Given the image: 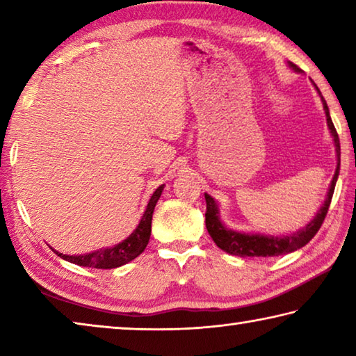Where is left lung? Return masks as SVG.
I'll list each match as a JSON object with an SVG mask.
<instances>
[{
    "mask_svg": "<svg viewBox=\"0 0 356 356\" xmlns=\"http://www.w3.org/2000/svg\"><path fill=\"white\" fill-rule=\"evenodd\" d=\"M287 65L292 70L297 72V74H301V69H298L293 63L287 61ZM312 84H314V88L317 89V92L322 99L325 116H327V125L331 136H333V143L336 147L337 165H336L333 180H331L330 188L327 191V197H325V201L321 206V209H318V212L314 215V218H312L305 227L298 229L297 232L287 234V236H268V234L243 232V231H234V229H229L220 218L218 202L206 193V195H204L206 196V202H207L206 227L210 234V237H212V240L216 243V246L221 248L222 251L229 252V254L240 256V257H273V256L286 254V252H293L300 250L301 246H305L312 237L316 236L317 231L322 226L325 216H327L331 197H333V193H334L336 180H337V176H339L341 146H339V136H337L333 120L330 118V110H328L327 102H325L323 95L321 94V91H318L317 84L314 81H312Z\"/></svg>",
    "mask_w": 356,
    "mask_h": 356,
    "instance_id": "1",
    "label": "left lung"
}]
</instances>
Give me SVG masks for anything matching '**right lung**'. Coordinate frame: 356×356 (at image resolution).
Masks as SVG:
<instances>
[{"label":"right lung","instance_id":"right-lung-1","mask_svg":"<svg viewBox=\"0 0 356 356\" xmlns=\"http://www.w3.org/2000/svg\"><path fill=\"white\" fill-rule=\"evenodd\" d=\"M165 185H160L159 188L154 191V195L150 196L147 202V207L144 210L140 222L134 232L130 236L119 242L114 246H106V248L95 250L92 252H86V254H63L56 250H53L59 257H63L64 261L72 262L75 265H81V267H92V268H118L120 265L129 264L138 257L141 252L146 250L150 238V225H152V215L156 201L160 200L161 191H163Z\"/></svg>","mask_w":356,"mask_h":356}]
</instances>
